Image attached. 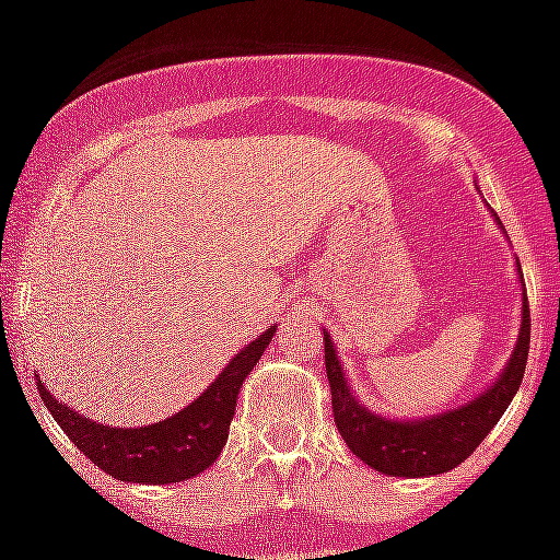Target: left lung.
<instances>
[{"label": "left lung", "instance_id": "left-lung-1", "mask_svg": "<svg viewBox=\"0 0 560 560\" xmlns=\"http://www.w3.org/2000/svg\"><path fill=\"white\" fill-rule=\"evenodd\" d=\"M497 223H500V218H497ZM517 272H521V264H517ZM323 334L334 421L349 444V451L358 459L366 462L369 468L381 470L386 477H435V474H444V470L462 465L470 453L477 451L521 389L526 358H529V302L523 293L521 334H517L512 358L500 372V377L486 392H479L477 398H470L468 404L424 418H389L369 409L366 404H360L349 377H346V369L337 358L331 337L325 328Z\"/></svg>", "mask_w": 560, "mask_h": 560}]
</instances>
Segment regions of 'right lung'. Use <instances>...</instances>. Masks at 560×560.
<instances>
[{"label": "right lung", "instance_id": "add662e5", "mask_svg": "<svg viewBox=\"0 0 560 560\" xmlns=\"http://www.w3.org/2000/svg\"><path fill=\"white\" fill-rule=\"evenodd\" d=\"M272 334L276 325L237 351L209 389L197 395V400L156 424H98L60 404L43 386V381H37L39 398L57 424L63 427V433L78 444V451L86 453V459L95 462L109 477L121 482H142V486L183 482L202 474L220 456L229 439V421L235 416L237 392L244 386L246 374L261 360L264 349L270 346Z\"/></svg>", "mask_w": 560, "mask_h": 560}]
</instances>
